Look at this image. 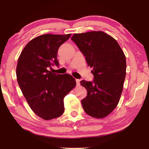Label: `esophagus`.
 Instances as JSON below:
<instances>
[{
	"label": "esophagus",
	"mask_w": 149,
	"mask_h": 149,
	"mask_svg": "<svg viewBox=\"0 0 149 149\" xmlns=\"http://www.w3.org/2000/svg\"><path fill=\"white\" fill-rule=\"evenodd\" d=\"M79 81H80V80H79V79H76V85H77V86H79V84H80V83H79Z\"/></svg>",
	"instance_id": "esophagus-1"
}]
</instances>
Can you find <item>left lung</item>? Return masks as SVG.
I'll return each instance as SVG.
<instances>
[{"label":"left lung","mask_w":149,"mask_h":149,"mask_svg":"<svg viewBox=\"0 0 149 149\" xmlns=\"http://www.w3.org/2000/svg\"><path fill=\"white\" fill-rule=\"evenodd\" d=\"M71 40L93 68V82L80 83L88 92L81 101L83 109L93 118H105L120 100L126 75L125 56L116 40L102 31L75 33Z\"/></svg>","instance_id":"left-lung-1"}]
</instances>
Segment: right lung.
I'll return each instance as SVG.
<instances>
[{"label": "right lung", "mask_w": 149, "mask_h": 149, "mask_svg": "<svg viewBox=\"0 0 149 149\" xmlns=\"http://www.w3.org/2000/svg\"><path fill=\"white\" fill-rule=\"evenodd\" d=\"M71 35L45 34L35 37L26 44L18 60V84L31 109L45 120L63 114L64 97L76 86L71 75L48 70L54 64L59 65L58 50Z\"/></svg>", "instance_id": "add662e5"}]
</instances>
